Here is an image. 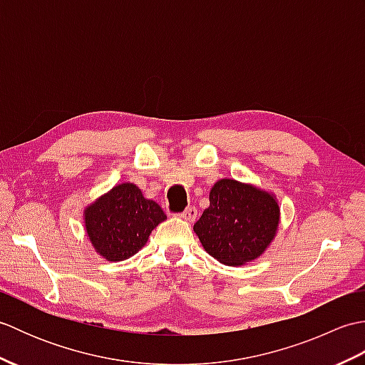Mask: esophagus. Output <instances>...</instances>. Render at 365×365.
I'll use <instances>...</instances> for the list:
<instances>
[{
    "mask_svg": "<svg viewBox=\"0 0 365 365\" xmlns=\"http://www.w3.org/2000/svg\"><path fill=\"white\" fill-rule=\"evenodd\" d=\"M182 218L185 220V221H188V222H195L196 221V218H197V210L195 207H188L187 210H185L182 215Z\"/></svg>",
    "mask_w": 365,
    "mask_h": 365,
    "instance_id": "obj_1",
    "label": "esophagus"
}]
</instances>
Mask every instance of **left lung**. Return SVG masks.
I'll list each match as a JSON object with an SVG mask.
<instances>
[{
    "instance_id": "8db88e82",
    "label": "left lung",
    "mask_w": 365,
    "mask_h": 365,
    "mask_svg": "<svg viewBox=\"0 0 365 365\" xmlns=\"http://www.w3.org/2000/svg\"><path fill=\"white\" fill-rule=\"evenodd\" d=\"M279 216L274 195L234 178H221L210 190V207L192 229L212 257L240 267L265 252L276 237Z\"/></svg>"
}]
</instances>
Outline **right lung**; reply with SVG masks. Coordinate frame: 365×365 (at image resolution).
Masks as SVG:
<instances>
[{"mask_svg": "<svg viewBox=\"0 0 365 365\" xmlns=\"http://www.w3.org/2000/svg\"><path fill=\"white\" fill-rule=\"evenodd\" d=\"M166 220L153 200L145 199L133 183L115 185L84 208V227L94 250L108 262L135 255L152 230Z\"/></svg>", "mask_w": 365, "mask_h": 365, "instance_id": "obj_1", "label": "right lung"}]
</instances>
